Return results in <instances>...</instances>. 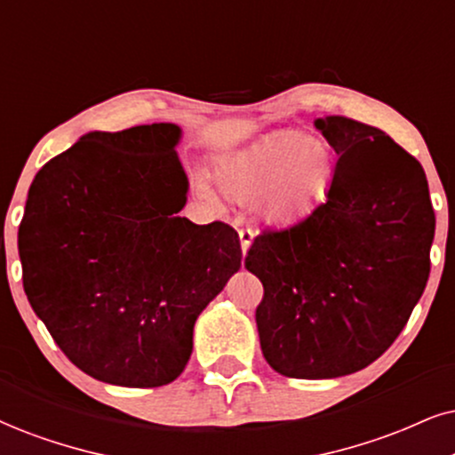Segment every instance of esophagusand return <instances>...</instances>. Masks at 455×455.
I'll list each match as a JSON object with an SVG mask.
<instances>
[{"label":"esophagus","mask_w":455,"mask_h":455,"mask_svg":"<svg viewBox=\"0 0 455 455\" xmlns=\"http://www.w3.org/2000/svg\"><path fill=\"white\" fill-rule=\"evenodd\" d=\"M253 236H255V232L251 228H243V229H238V238H240V249H243V253L246 255V251H249V246H251V243H253Z\"/></svg>","instance_id":"34e87169"}]
</instances>
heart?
<instances>
[{
	"label": "heart",
	"instance_id": "heart-1",
	"mask_svg": "<svg viewBox=\"0 0 455 455\" xmlns=\"http://www.w3.org/2000/svg\"><path fill=\"white\" fill-rule=\"evenodd\" d=\"M333 177L335 158L327 145L295 131L267 134L219 168V181L234 200L251 202L263 195V215L276 223L295 221L321 204ZM200 192L209 196L204 181Z\"/></svg>",
	"mask_w": 455,
	"mask_h": 455
}]
</instances>
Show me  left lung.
<instances>
[{
  "label": "left lung",
  "instance_id": "8db88e82",
  "mask_svg": "<svg viewBox=\"0 0 455 455\" xmlns=\"http://www.w3.org/2000/svg\"><path fill=\"white\" fill-rule=\"evenodd\" d=\"M314 124L339 156L327 200L295 226L263 229L244 259L263 284V356L297 379L361 371L388 350L428 283L435 238L411 154L350 117Z\"/></svg>",
  "mask_w": 455,
  "mask_h": 455
}]
</instances>
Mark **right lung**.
Returning a JSON list of instances; mask_svg holds the SVG:
<instances>
[{
    "mask_svg": "<svg viewBox=\"0 0 455 455\" xmlns=\"http://www.w3.org/2000/svg\"><path fill=\"white\" fill-rule=\"evenodd\" d=\"M181 128L88 132L37 172L19 228L22 287L65 356L100 382L156 388L192 355L194 323L238 272V234L177 212Z\"/></svg>",
    "mask_w": 455,
    "mask_h": 455,
    "instance_id": "1",
    "label": "right lung"
}]
</instances>
